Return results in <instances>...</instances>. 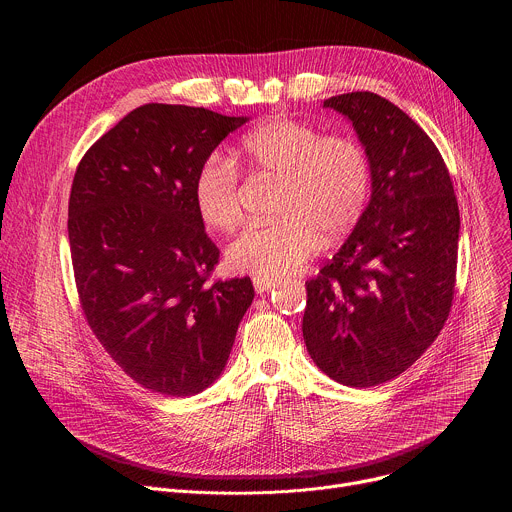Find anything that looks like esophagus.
<instances>
[{
  "label": "esophagus",
  "mask_w": 512,
  "mask_h": 512,
  "mask_svg": "<svg viewBox=\"0 0 512 512\" xmlns=\"http://www.w3.org/2000/svg\"><path fill=\"white\" fill-rule=\"evenodd\" d=\"M275 283H277V279H273V277H259V275L253 277V285H255L257 294H265V291L275 287Z\"/></svg>",
  "instance_id": "1"
}]
</instances>
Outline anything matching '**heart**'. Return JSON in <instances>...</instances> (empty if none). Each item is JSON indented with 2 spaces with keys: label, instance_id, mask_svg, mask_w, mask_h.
I'll return each mask as SVG.
<instances>
[{
  "label": "heart",
  "instance_id": "obj_1",
  "mask_svg": "<svg viewBox=\"0 0 512 512\" xmlns=\"http://www.w3.org/2000/svg\"><path fill=\"white\" fill-rule=\"evenodd\" d=\"M241 160L259 176L279 178L273 221L249 225L227 249L233 269L277 277L302 267L324 237L348 235L367 212L373 164L350 133H324L300 119H273L241 139ZM200 221L212 231H233L243 218L241 176L223 158H206L192 180Z\"/></svg>",
  "mask_w": 512,
  "mask_h": 512
}]
</instances>
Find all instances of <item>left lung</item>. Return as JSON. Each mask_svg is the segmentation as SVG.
I'll use <instances>...</instances> for the list:
<instances>
[{
  "label": "left lung",
  "mask_w": 512,
  "mask_h": 512,
  "mask_svg": "<svg viewBox=\"0 0 512 512\" xmlns=\"http://www.w3.org/2000/svg\"><path fill=\"white\" fill-rule=\"evenodd\" d=\"M346 115L373 164V196L340 251L306 281L310 356L346 387L401 373L444 328L456 289L460 210L429 135L391 101L356 91L324 101Z\"/></svg>",
  "instance_id": "8db88e82"
}]
</instances>
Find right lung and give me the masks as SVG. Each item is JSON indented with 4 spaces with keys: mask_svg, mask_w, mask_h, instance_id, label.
Listing matches in <instances>:
<instances>
[{
    "mask_svg": "<svg viewBox=\"0 0 512 512\" xmlns=\"http://www.w3.org/2000/svg\"><path fill=\"white\" fill-rule=\"evenodd\" d=\"M247 117L148 103L77 166L68 243L85 320L141 387L188 397L223 373L253 302L249 277L214 279L218 247L194 208L198 166Z\"/></svg>",
    "mask_w": 512,
    "mask_h": 512,
    "instance_id": "1",
    "label": "right lung"
}]
</instances>
